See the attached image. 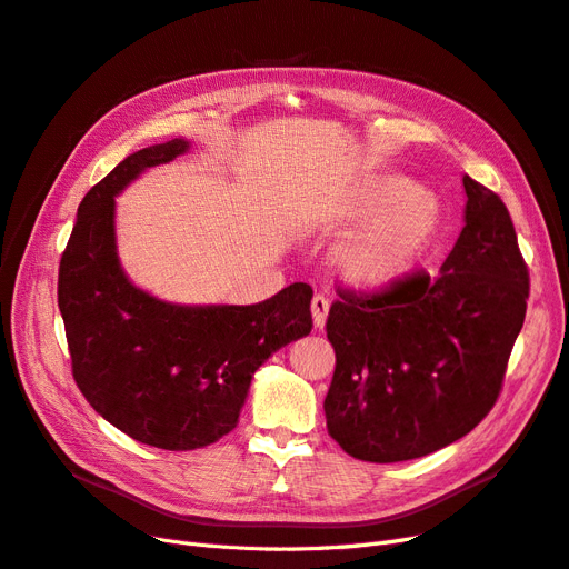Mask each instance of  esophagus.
<instances>
[{"instance_id":"34e87169","label":"esophagus","mask_w":569,"mask_h":569,"mask_svg":"<svg viewBox=\"0 0 569 569\" xmlns=\"http://www.w3.org/2000/svg\"><path fill=\"white\" fill-rule=\"evenodd\" d=\"M327 311H330V301H327L322 295H316L313 301H311V313H313V322H316L318 330H322V327H325Z\"/></svg>"}]
</instances>
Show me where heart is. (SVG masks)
<instances>
[{
  "label": "heart",
  "mask_w": 569,
  "mask_h": 569,
  "mask_svg": "<svg viewBox=\"0 0 569 569\" xmlns=\"http://www.w3.org/2000/svg\"><path fill=\"white\" fill-rule=\"evenodd\" d=\"M377 212L381 216L337 251L341 278L366 291L387 289L410 272L439 220L435 199L399 176L368 184L349 209V218H370Z\"/></svg>",
  "instance_id": "b5f03b06"
}]
</instances>
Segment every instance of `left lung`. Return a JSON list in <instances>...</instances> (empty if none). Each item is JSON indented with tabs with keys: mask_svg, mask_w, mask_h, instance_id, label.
Masks as SVG:
<instances>
[{
	"mask_svg": "<svg viewBox=\"0 0 569 569\" xmlns=\"http://www.w3.org/2000/svg\"><path fill=\"white\" fill-rule=\"evenodd\" d=\"M465 228L439 274L375 295L339 289L327 316L337 366L327 432L368 462L435 453L487 418L529 299V272L501 197L462 178Z\"/></svg>",
	"mask_w": 569,
	"mask_h": 569,
	"instance_id": "obj_1",
	"label": "left lung"
}]
</instances>
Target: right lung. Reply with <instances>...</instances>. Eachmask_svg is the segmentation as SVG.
I'll list each match as a JSON object with an SVG mask.
<instances>
[{
	"instance_id": "1",
	"label": "right lung",
	"mask_w": 569,
	"mask_h": 569,
	"mask_svg": "<svg viewBox=\"0 0 569 569\" xmlns=\"http://www.w3.org/2000/svg\"><path fill=\"white\" fill-rule=\"evenodd\" d=\"M187 149L184 140L140 149L97 182L78 206L59 266L78 389L120 432L166 451H194L232 432L253 372L313 327L306 282L251 306H180L128 280L113 197Z\"/></svg>"
}]
</instances>
